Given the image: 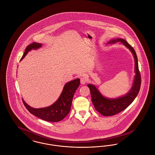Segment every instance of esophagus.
<instances>
[{
  "label": "esophagus",
  "mask_w": 155,
  "mask_h": 155,
  "mask_svg": "<svg viewBox=\"0 0 155 155\" xmlns=\"http://www.w3.org/2000/svg\"><path fill=\"white\" fill-rule=\"evenodd\" d=\"M80 80H81V84L82 85H84L87 82V79L85 77H81Z\"/></svg>",
  "instance_id": "esophagus-1"
}]
</instances>
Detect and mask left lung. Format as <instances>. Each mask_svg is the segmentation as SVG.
Listing matches in <instances>:
<instances>
[{"label": "left lung", "mask_w": 155, "mask_h": 155, "mask_svg": "<svg viewBox=\"0 0 155 155\" xmlns=\"http://www.w3.org/2000/svg\"><path fill=\"white\" fill-rule=\"evenodd\" d=\"M118 42L124 45L131 53L135 60V73L133 86L129 92L124 96L117 98H108L103 96L96 87L92 84H88L90 89L92 102L96 110L104 116H111L122 111L133 102L138 95L140 89L141 78L138 68V58L133 47L125 40L121 38L111 39L107 44Z\"/></svg>", "instance_id": "left-lung-1"}]
</instances>
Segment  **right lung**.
<instances>
[{"instance_id": "obj_1", "label": "right lung", "mask_w": 155, "mask_h": 155, "mask_svg": "<svg viewBox=\"0 0 155 155\" xmlns=\"http://www.w3.org/2000/svg\"><path fill=\"white\" fill-rule=\"evenodd\" d=\"M41 46V44L37 42H33L29 45L26 48L21 60L24 58L30 51L37 49ZM80 84V80L79 78L66 83L58 100L48 107L35 109L31 107L24 100H22V102L26 109L37 117L49 122H58L64 118L69 113L74 93Z\"/></svg>"}]
</instances>
